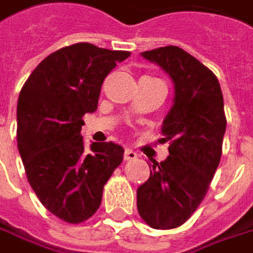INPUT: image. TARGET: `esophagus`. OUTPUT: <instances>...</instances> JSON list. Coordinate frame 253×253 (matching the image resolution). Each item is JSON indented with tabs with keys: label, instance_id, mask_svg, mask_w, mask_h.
<instances>
[{
	"label": "esophagus",
	"instance_id": "obj_1",
	"mask_svg": "<svg viewBox=\"0 0 253 253\" xmlns=\"http://www.w3.org/2000/svg\"><path fill=\"white\" fill-rule=\"evenodd\" d=\"M136 157H138V154L135 153L133 150H130V149H126V150H125V153H124V160H126V162L135 160Z\"/></svg>",
	"mask_w": 253,
	"mask_h": 253
}]
</instances>
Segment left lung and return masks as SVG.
<instances>
[{
	"label": "left lung",
	"mask_w": 253,
	"mask_h": 253,
	"mask_svg": "<svg viewBox=\"0 0 253 253\" xmlns=\"http://www.w3.org/2000/svg\"><path fill=\"white\" fill-rule=\"evenodd\" d=\"M142 55L171 76L174 106L163 123L160 143L170 156L149 164L150 177L138 188V211L156 230L182 225L209 191L223 153L225 120L223 93L216 75L177 45Z\"/></svg>",
	"instance_id": "8db88e82"
}]
</instances>
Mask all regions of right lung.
Listing matches in <instances>:
<instances>
[{"mask_svg":"<svg viewBox=\"0 0 253 253\" xmlns=\"http://www.w3.org/2000/svg\"><path fill=\"white\" fill-rule=\"evenodd\" d=\"M129 51L76 43L50 54L20 90L16 140L39 201L61 220L79 224L101 205L103 189L123 163L113 142L83 145V115L97 108L101 84Z\"/></svg>","mask_w":253,"mask_h":253,"instance_id":"add662e5","label":"right lung"}]
</instances>
